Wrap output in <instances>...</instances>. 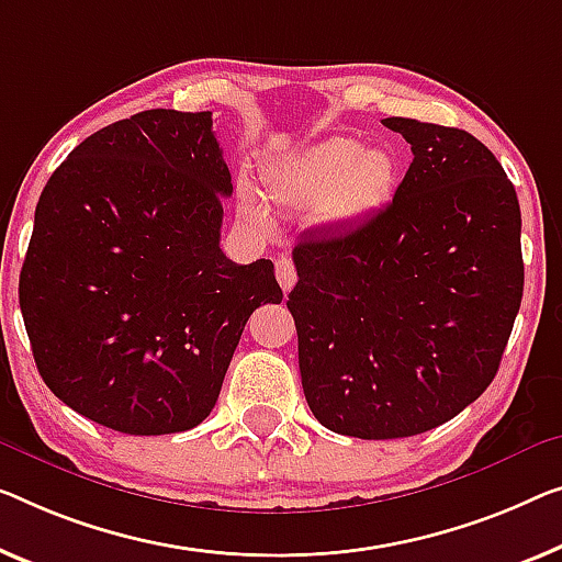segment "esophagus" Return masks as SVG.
Instances as JSON below:
<instances>
[{
  "label": "esophagus",
  "instance_id": "obj_1",
  "mask_svg": "<svg viewBox=\"0 0 562 562\" xmlns=\"http://www.w3.org/2000/svg\"><path fill=\"white\" fill-rule=\"evenodd\" d=\"M274 272H278V282H280L282 292L288 295V292L295 288V282H297V272H295V265H292V259L290 257L274 259Z\"/></svg>",
  "mask_w": 562,
  "mask_h": 562
}]
</instances>
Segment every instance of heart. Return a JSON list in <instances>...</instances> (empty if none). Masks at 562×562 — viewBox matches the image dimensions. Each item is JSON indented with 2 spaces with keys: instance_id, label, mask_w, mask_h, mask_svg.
Wrapping results in <instances>:
<instances>
[{
  "instance_id": "b5f03b06",
  "label": "heart",
  "mask_w": 562,
  "mask_h": 562,
  "mask_svg": "<svg viewBox=\"0 0 562 562\" xmlns=\"http://www.w3.org/2000/svg\"><path fill=\"white\" fill-rule=\"evenodd\" d=\"M398 166L389 148H361L356 138L335 136L300 150L267 171V189L278 206L290 212H313L325 224L363 222L389 204L396 189ZM241 214L259 227L272 216L249 181L239 183Z\"/></svg>"
}]
</instances>
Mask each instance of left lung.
<instances>
[{
    "label": "left lung",
    "mask_w": 562,
    "mask_h": 562,
    "mask_svg": "<svg viewBox=\"0 0 562 562\" xmlns=\"http://www.w3.org/2000/svg\"><path fill=\"white\" fill-rule=\"evenodd\" d=\"M414 161L361 224L303 237L288 307L310 412L358 439L437 429L482 396L522 303L513 181L472 133L386 119Z\"/></svg>",
    "instance_id": "left-lung-1"
}]
</instances>
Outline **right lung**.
Here are the masks:
<instances>
[{"label":"right lung","mask_w":562,"mask_h":562,"mask_svg":"<svg viewBox=\"0 0 562 562\" xmlns=\"http://www.w3.org/2000/svg\"><path fill=\"white\" fill-rule=\"evenodd\" d=\"M224 196L209 111L105 125L49 176L20 307L42 381L72 412L136 437L212 414L249 315L282 303L270 259L222 252Z\"/></svg>","instance_id":"obj_1"}]
</instances>
